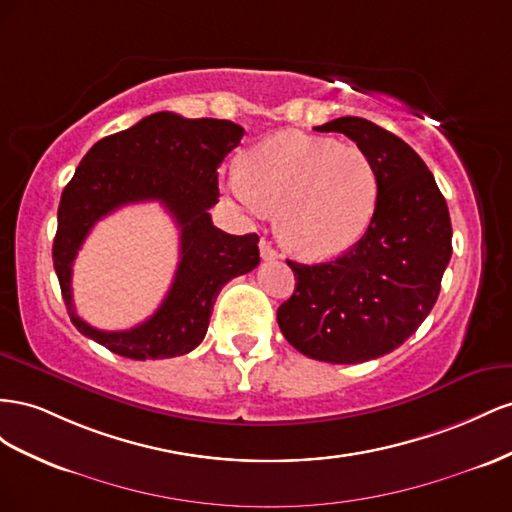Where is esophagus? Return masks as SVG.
<instances>
[{
    "mask_svg": "<svg viewBox=\"0 0 512 512\" xmlns=\"http://www.w3.org/2000/svg\"><path fill=\"white\" fill-rule=\"evenodd\" d=\"M259 253H261V257H264L266 261H272V259L279 257V253H276V248L266 238L259 240Z\"/></svg>",
    "mask_w": 512,
    "mask_h": 512,
    "instance_id": "34e87169",
    "label": "esophagus"
}]
</instances>
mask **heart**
Masks as SVG:
<instances>
[{
    "label": "heart",
    "mask_w": 512,
    "mask_h": 512,
    "mask_svg": "<svg viewBox=\"0 0 512 512\" xmlns=\"http://www.w3.org/2000/svg\"><path fill=\"white\" fill-rule=\"evenodd\" d=\"M227 191L253 216L279 210V238L291 253L321 261L347 253L369 231L379 178L358 145L281 133L246 152Z\"/></svg>",
    "instance_id": "1"
}]
</instances>
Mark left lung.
<instances>
[{
	"label": "left lung",
	"instance_id": "obj_1",
	"mask_svg": "<svg viewBox=\"0 0 512 512\" xmlns=\"http://www.w3.org/2000/svg\"><path fill=\"white\" fill-rule=\"evenodd\" d=\"M315 130L367 152L379 201L369 231L341 257L313 266L287 259L296 289L276 319L300 354L358 364L390 354L431 313L452 255L450 214L433 173L397 135L352 115Z\"/></svg>",
	"mask_w": 512,
	"mask_h": 512
}]
</instances>
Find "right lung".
<instances>
[{
	"label": "right lung",
	"mask_w": 512,
	"mask_h": 512,
	"mask_svg": "<svg viewBox=\"0 0 512 512\" xmlns=\"http://www.w3.org/2000/svg\"><path fill=\"white\" fill-rule=\"evenodd\" d=\"M244 128L229 120H186L160 111L92 145L66 184L53 266L70 321L109 352L133 360L184 356L208 332L214 302L225 283L259 264V236H231L212 225L218 203V165L238 148ZM160 200L181 227V264L166 300L143 325L107 333L76 315L71 264L91 227L128 202Z\"/></svg>",
	"instance_id": "1"
}]
</instances>
